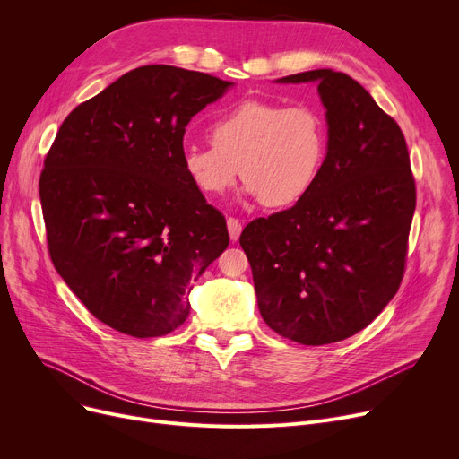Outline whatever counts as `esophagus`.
Masks as SVG:
<instances>
[{"mask_svg":"<svg viewBox=\"0 0 459 459\" xmlns=\"http://www.w3.org/2000/svg\"><path fill=\"white\" fill-rule=\"evenodd\" d=\"M227 227H229V236H230L232 242H238L239 234H242V223H239L238 220H234V217H229Z\"/></svg>","mask_w":459,"mask_h":459,"instance_id":"obj_1","label":"esophagus"}]
</instances>
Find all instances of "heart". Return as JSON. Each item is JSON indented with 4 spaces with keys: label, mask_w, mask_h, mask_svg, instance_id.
Returning a JSON list of instances; mask_svg holds the SVG:
<instances>
[{
    "label": "heart",
    "mask_w": 459,
    "mask_h": 459,
    "mask_svg": "<svg viewBox=\"0 0 459 459\" xmlns=\"http://www.w3.org/2000/svg\"><path fill=\"white\" fill-rule=\"evenodd\" d=\"M210 135L212 144L184 149L189 182L215 197L242 175L246 195L268 208H288L307 197L327 154L325 120L308 106L244 100L213 120Z\"/></svg>",
    "instance_id": "obj_1"
}]
</instances>
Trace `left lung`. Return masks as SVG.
I'll list each match as a JSON object with an SVG mask.
<instances>
[{
  "label": "left lung",
  "mask_w": 459,
  "mask_h": 459,
  "mask_svg": "<svg viewBox=\"0 0 459 459\" xmlns=\"http://www.w3.org/2000/svg\"><path fill=\"white\" fill-rule=\"evenodd\" d=\"M277 83H318L327 154L308 195L251 221L239 246L264 322L284 339L322 346L365 329L398 292L415 178L396 120L359 82L318 68Z\"/></svg>",
  "instance_id": "8db88e82"
}]
</instances>
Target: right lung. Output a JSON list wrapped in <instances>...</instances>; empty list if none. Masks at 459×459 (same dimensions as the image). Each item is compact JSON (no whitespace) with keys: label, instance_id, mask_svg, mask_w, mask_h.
Here are the masks:
<instances>
[{"label":"right lung","instance_id":"1","mask_svg":"<svg viewBox=\"0 0 459 459\" xmlns=\"http://www.w3.org/2000/svg\"><path fill=\"white\" fill-rule=\"evenodd\" d=\"M139 66L80 104L44 160L39 195L57 273L94 318L137 339L189 315V292L229 246L227 221L182 167L193 115L232 87Z\"/></svg>","mask_w":459,"mask_h":459}]
</instances>
